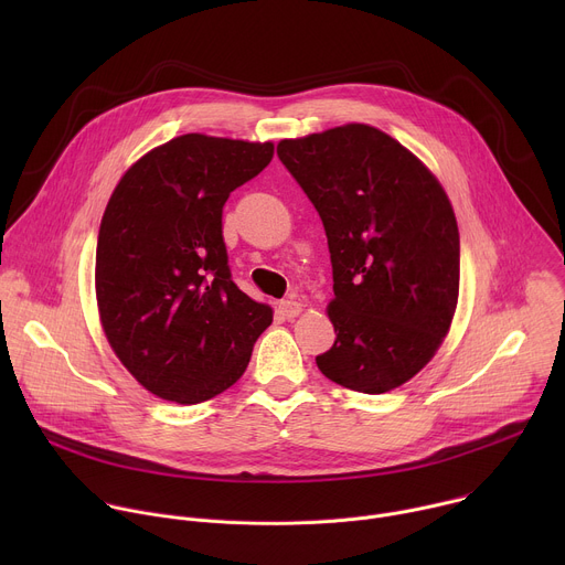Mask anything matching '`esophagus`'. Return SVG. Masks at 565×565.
I'll list each match as a JSON object with an SVG mask.
<instances>
[{
	"label": "esophagus",
	"instance_id": "esophagus-1",
	"mask_svg": "<svg viewBox=\"0 0 565 565\" xmlns=\"http://www.w3.org/2000/svg\"><path fill=\"white\" fill-rule=\"evenodd\" d=\"M301 310H303V308H301V303H299V301H295V299H284V301L279 303V312H281L286 319L297 317Z\"/></svg>",
	"mask_w": 565,
	"mask_h": 565
}]
</instances>
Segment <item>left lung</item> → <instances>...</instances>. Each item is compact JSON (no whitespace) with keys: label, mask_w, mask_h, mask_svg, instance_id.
Segmentation results:
<instances>
[{"label":"left lung","mask_w":565,"mask_h":565,"mask_svg":"<svg viewBox=\"0 0 565 565\" xmlns=\"http://www.w3.org/2000/svg\"><path fill=\"white\" fill-rule=\"evenodd\" d=\"M277 156L324 223L333 264L329 380L386 393L438 351L458 303L460 238L438 179L388 134L351 122L281 140Z\"/></svg>","instance_id":"left-lung-1"}]
</instances>
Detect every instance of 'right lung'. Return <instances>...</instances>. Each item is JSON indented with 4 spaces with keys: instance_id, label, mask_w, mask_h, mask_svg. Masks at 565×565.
<instances>
[{
    "instance_id": "1",
    "label": "right lung",
    "mask_w": 565,
    "mask_h": 565,
    "mask_svg": "<svg viewBox=\"0 0 565 565\" xmlns=\"http://www.w3.org/2000/svg\"><path fill=\"white\" fill-rule=\"evenodd\" d=\"M273 142L185 134L125 172L103 214L96 297L105 335L153 395L196 405L244 375L273 308L232 281L223 205Z\"/></svg>"
}]
</instances>
